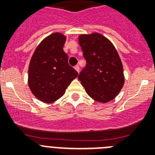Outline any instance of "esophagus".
Segmentation results:
<instances>
[{
	"instance_id": "esophagus-1",
	"label": "esophagus",
	"mask_w": 155,
	"mask_h": 155,
	"mask_svg": "<svg viewBox=\"0 0 155 155\" xmlns=\"http://www.w3.org/2000/svg\"><path fill=\"white\" fill-rule=\"evenodd\" d=\"M74 69L76 70L77 71H78V72H79V69H80V68H79V66L78 65H76L74 67Z\"/></svg>"
}]
</instances>
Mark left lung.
<instances>
[{"label":"left lung","instance_id":"8db88e82","mask_svg":"<svg viewBox=\"0 0 155 155\" xmlns=\"http://www.w3.org/2000/svg\"><path fill=\"white\" fill-rule=\"evenodd\" d=\"M78 42L86 66L78 79L87 94L99 102H108L117 96L124 84V68L113 44L97 32L80 35Z\"/></svg>","mask_w":155,"mask_h":155}]
</instances>
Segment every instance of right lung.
Returning a JSON list of instances; mask_svg holds the SVG:
<instances>
[{"label": "right lung", "instance_id": "add662e5", "mask_svg": "<svg viewBox=\"0 0 155 155\" xmlns=\"http://www.w3.org/2000/svg\"><path fill=\"white\" fill-rule=\"evenodd\" d=\"M66 36L55 32L39 44L28 66V84L32 94L46 103L62 97L78 73L68 64L63 47Z\"/></svg>", "mask_w": 155, "mask_h": 155}]
</instances>
